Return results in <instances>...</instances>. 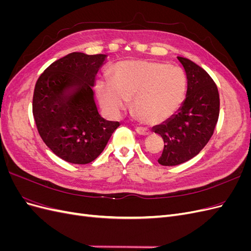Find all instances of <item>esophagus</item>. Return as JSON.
<instances>
[{
	"label": "esophagus",
	"mask_w": 251,
	"mask_h": 251,
	"mask_svg": "<svg viewBox=\"0 0 251 251\" xmlns=\"http://www.w3.org/2000/svg\"><path fill=\"white\" fill-rule=\"evenodd\" d=\"M136 132H137L139 135H142V136L150 135V131L147 130V128L142 127V126H137V127H136Z\"/></svg>",
	"instance_id": "obj_1"
}]
</instances>
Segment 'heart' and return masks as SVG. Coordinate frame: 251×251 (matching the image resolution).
<instances>
[{"instance_id": "obj_1", "label": "heart", "mask_w": 251, "mask_h": 251, "mask_svg": "<svg viewBox=\"0 0 251 251\" xmlns=\"http://www.w3.org/2000/svg\"><path fill=\"white\" fill-rule=\"evenodd\" d=\"M96 92L102 107L113 114L125 111L128 100L141 120L161 124L175 115L186 92L180 68L150 60H126L114 69L112 82L100 80Z\"/></svg>"}]
</instances>
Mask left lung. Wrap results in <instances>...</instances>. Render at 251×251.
<instances>
[{
    "instance_id": "obj_1",
    "label": "left lung",
    "mask_w": 251,
    "mask_h": 251,
    "mask_svg": "<svg viewBox=\"0 0 251 251\" xmlns=\"http://www.w3.org/2000/svg\"><path fill=\"white\" fill-rule=\"evenodd\" d=\"M183 66L187 91L178 112L153 131L164 141L158 162L173 166L198 155L214 134L220 112L218 88L209 74L191 59L177 56Z\"/></svg>"
}]
</instances>
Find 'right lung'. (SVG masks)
Listing matches in <instances>:
<instances>
[{"mask_svg": "<svg viewBox=\"0 0 251 251\" xmlns=\"http://www.w3.org/2000/svg\"><path fill=\"white\" fill-rule=\"evenodd\" d=\"M107 55L73 52L52 63L37 79L32 112L46 146L63 160L87 164L101 154L118 121L97 111L93 87Z\"/></svg>", "mask_w": 251, "mask_h": 251, "instance_id": "right-lung-1", "label": "right lung"}]
</instances>
